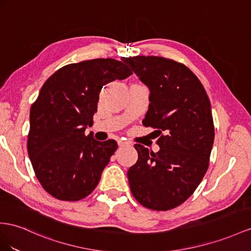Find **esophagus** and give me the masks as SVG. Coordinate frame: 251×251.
I'll return each mask as SVG.
<instances>
[{
	"label": "esophagus",
	"instance_id": "esophagus-1",
	"mask_svg": "<svg viewBox=\"0 0 251 251\" xmlns=\"http://www.w3.org/2000/svg\"><path fill=\"white\" fill-rule=\"evenodd\" d=\"M118 144H119V146H125V145L130 144V143L127 142V141H124V140H119L118 141Z\"/></svg>",
	"mask_w": 251,
	"mask_h": 251
}]
</instances>
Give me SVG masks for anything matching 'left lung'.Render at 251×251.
<instances>
[{"label": "left lung", "instance_id": "1", "mask_svg": "<svg viewBox=\"0 0 251 251\" xmlns=\"http://www.w3.org/2000/svg\"><path fill=\"white\" fill-rule=\"evenodd\" d=\"M150 90L144 126L156 128L160 150L134 144L138 161L127 172L132 195L144 207L166 211L194 193L208 170L214 125L201 82L182 63L156 56L122 58Z\"/></svg>", "mask_w": 251, "mask_h": 251}]
</instances>
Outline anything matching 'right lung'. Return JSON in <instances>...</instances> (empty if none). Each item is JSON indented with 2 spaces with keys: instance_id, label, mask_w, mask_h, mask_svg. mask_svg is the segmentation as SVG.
<instances>
[{
  "instance_id": "add662e5",
  "label": "right lung",
  "mask_w": 251,
  "mask_h": 251,
  "mask_svg": "<svg viewBox=\"0 0 251 251\" xmlns=\"http://www.w3.org/2000/svg\"><path fill=\"white\" fill-rule=\"evenodd\" d=\"M131 74L124 62L99 58L64 66L44 82L30 108L27 151L49 194L76 201L96 188L118 144L85 131L93 125L101 88Z\"/></svg>"
}]
</instances>
